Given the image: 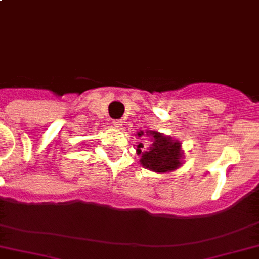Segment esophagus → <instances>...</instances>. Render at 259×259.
<instances>
[{"label":"esophagus","instance_id":"34e87169","mask_svg":"<svg viewBox=\"0 0 259 259\" xmlns=\"http://www.w3.org/2000/svg\"><path fill=\"white\" fill-rule=\"evenodd\" d=\"M122 125H123L122 119H116V121H113V126H114V127H117V129L122 127Z\"/></svg>","mask_w":259,"mask_h":259}]
</instances>
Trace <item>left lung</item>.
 <instances>
[{
    "label": "left lung",
    "mask_w": 259,
    "mask_h": 259,
    "mask_svg": "<svg viewBox=\"0 0 259 259\" xmlns=\"http://www.w3.org/2000/svg\"><path fill=\"white\" fill-rule=\"evenodd\" d=\"M137 136L142 137L143 130L137 132ZM146 136L150 137L151 145L143 146V143L137 145V154L141 156V164L145 168L158 174L172 172L183 164L184 153L182 150V142L172 137L147 130Z\"/></svg>",
    "instance_id": "8db88e82"
}]
</instances>
